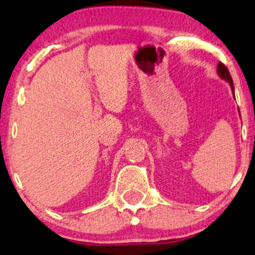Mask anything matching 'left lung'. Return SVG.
Wrapping results in <instances>:
<instances>
[{"label":"left lung","mask_w":255,"mask_h":255,"mask_svg":"<svg viewBox=\"0 0 255 255\" xmlns=\"http://www.w3.org/2000/svg\"><path fill=\"white\" fill-rule=\"evenodd\" d=\"M217 73L218 75L221 77L223 80L227 81V83L230 84V87H231V91H233L234 93V84H233V79H231V75L229 71H228L227 67L224 66L222 62H218V66H217Z\"/></svg>","instance_id":"1"}]
</instances>
